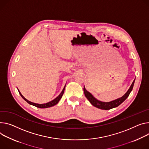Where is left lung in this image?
I'll use <instances>...</instances> for the list:
<instances>
[{
	"mask_svg": "<svg viewBox=\"0 0 149 149\" xmlns=\"http://www.w3.org/2000/svg\"><path fill=\"white\" fill-rule=\"evenodd\" d=\"M134 82H135V79L134 80V81L132 82L131 87H130V88L128 89L127 92L124 94V95L123 97H120V98H119L116 100H115L113 101L110 102H101V101H99V100H97L96 99H95L93 96V95L90 93H89L85 88V87H84V94H85L86 97L90 101V102L91 103L92 105H93L94 106H95V107H97V108H99V109H100L109 110V109H112V108H114V107H116L118 106L119 105H120L122 103H123L124 100H125V99L130 95L131 91H132V90L133 88Z\"/></svg>",
	"mask_w": 149,
	"mask_h": 149,
	"instance_id": "obj_1",
	"label": "left lung"
}]
</instances>
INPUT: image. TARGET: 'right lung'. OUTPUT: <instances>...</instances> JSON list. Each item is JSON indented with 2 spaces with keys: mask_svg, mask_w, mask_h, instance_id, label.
<instances>
[{
  "mask_svg": "<svg viewBox=\"0 0 149 149\" xmlns=\"http://www.w3.org/2000/svg\"><path fill=\"white\" fill-rule=\"evenodd\" d=\"M65 87L63 88V90L62 91V92L61 93V94H59V95L56 99H55L54 100H52L51 102H48V103H45V104H37V103H33V102H30V101H29L28 100H26V99L22 95L21 93L19 92V90H18V91H19V94L21 95V96L26 102H27L28 103H29L30 104L33 105V106H36V107H39V108H46V107H52V106H54V105H55V104H56L59 102V101L61 100V99L62 98V96H63V93H64V90H65Z\"/></svg>",
  "mask_w": 149,
  "mask_h": 149,
  "instance_id": "obj_1",
  "label": "right lung"
}]
</instances>
